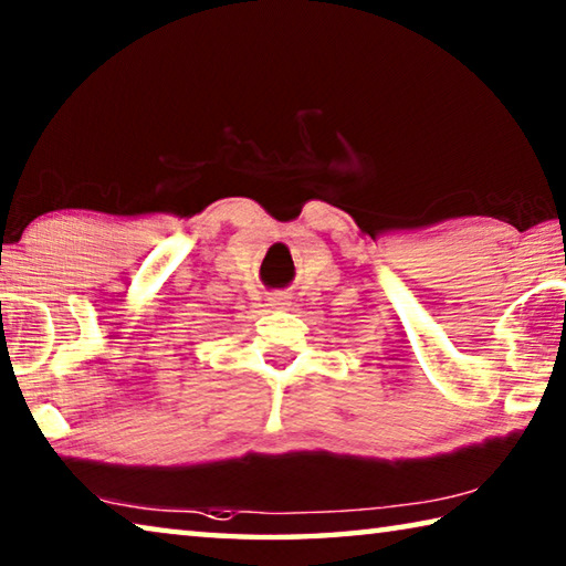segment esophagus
Wrapping results in <instances>:
<instances>
[{"mask_svg":"<svg viewBox=\"0 0 566 566\" xmlns=\"http://www.w3.org/2000/svg\"><path fill=\"white\" fill-rule=\"evenodd\" d=\"M266 302H270V306H274V310H286V306H290V294L272 292L270 296H266Z\"/></svg>","mask_w":566,"mask_h":566,"instance_id":"obj_1","label":"esophagus"}]
</instances>
